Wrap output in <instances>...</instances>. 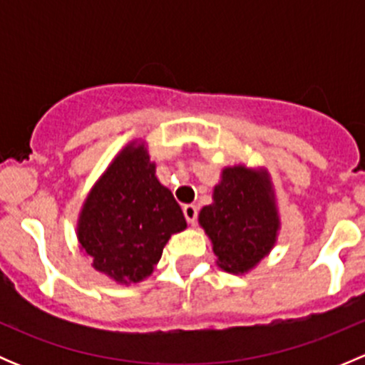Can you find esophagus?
Here are the masks:
<instances>
[{
	"mask_svg": "<svg viewBox=\"0 0 365 365\" xmlns=\"http://www.w3.org/2000/svg\"><path fill=\"white\" fill-rule=\"evenodd\" d=\"M183 215H185L187 222L194 224L197 219V206L196 205H185L183 206Z\"/></svg>",
	"mask_w": 365,
	"mask_h": 365,
	"instance_id": "obj_1",
	"label": "esophagus"
}]
</instances>
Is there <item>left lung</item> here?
Here are the masks:
<instances>
[{"instance_id":"8db88e82","label":"left lung","mask_w":365,"mask_h":365,"mask_svg":"<svg viewBox=\"0 0 365 365\" xmlns=\"http://www.w3.org/2000/svg\"><path fill=\"white\" fill-rule=\"evenodd\" d=\"M212 200L201 208L200 226L217 267L237 275L252 270L274 249L281 230L270 175L244 164L224 168Z\"/></svg>"}]
</instances>
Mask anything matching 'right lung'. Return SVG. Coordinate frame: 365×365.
<instances>
[{
    "label": "right lung",
    "mask_w": 365,
    "mask_h": 365,
    "mask_svg": "<svg viewBox=\"0 0 365 365\" xmlns=\"http://www.w3.org/2000/svg\"><path fill=\"white\" fill-rule=\"evenodd\" d=\"M185 227L182 208L155 176L146 143L132 141L84 200L77 240L95 270L128 286L152 275L171 235Z\"/></svg>",
    "instance_id": "add662e5"
}]
</instances>
